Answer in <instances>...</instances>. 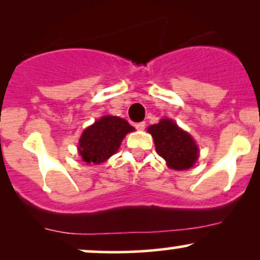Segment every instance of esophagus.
Segmentation results:
<instances>
[{"mask_svg": "<svg viewBox=\"0 0 260 260\" xmlns=\"http://www.w3.org/2000/svg\"><path fill=\"white\" fill-rule=\"evenodd\" d=\"M134 127H136L138 131H143L145 128V122H139V123H136L134 124Z\"/></svg>", "mask_w": 260, "mask_h": 260, "instance_id": "1", "label": "esophagus"}]
</instances>
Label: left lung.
I'll list each match as a JSON object with an SVG mask.
<instances>
[{
  "label": "left lung",
  "instance_id": "1",
  "mask_svg": "<svg viewBox=\"0 0 260 260\" xmlns=\"http://www.w3.org/2000/svg\"><path fill=\"white\" fill-rule=\"evenodd\" d=\"M148 132L153 137L156 153L170 169L188 170L198 160L199 148L196 140L170 118L160 120L159 123L149 127Z\"/></svg>",
  "mask_w": 260,
  "mask_h": 260
}]
</instances>
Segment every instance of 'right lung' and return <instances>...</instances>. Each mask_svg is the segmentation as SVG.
<instances>
[{"instance_id": "right-lung-1", "label": "right lung", "mask_w": 260, "mask_h": 260, "mask_svg": "<svg viewBox=\"0 0 260 260\" xmlns=\"http://www.w3.org/2000/svg\"><path fill=\"white\" fill-rule=\"evenodd\" d=\"M134 127L117 116H104L85 128L79 139L78 151L86 164L104 162L117 153L121 142Z\"/></svg>"}]
</instances>
